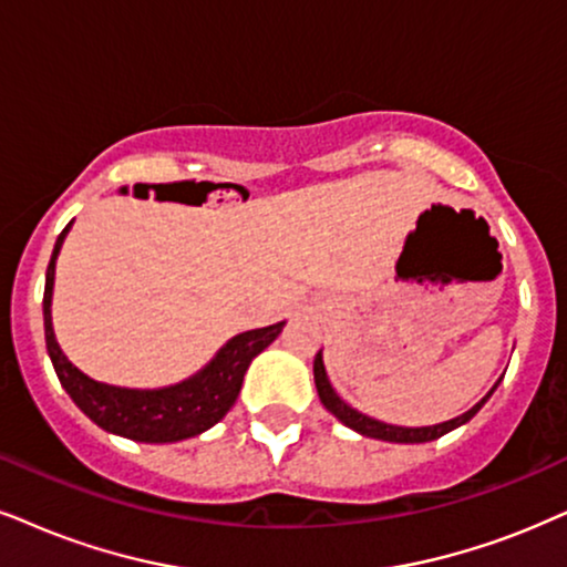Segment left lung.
Segmentation results:
<instances>
[{"label":"left lung","instance_id":"1","mask_svg":"<svg viewBox=\"0 0 567 567\" xmlns=\"http://www.w3.org/2000/svg\"><path fill=\"white\" fill-rule=\"evenodd\" d=\"M313 382H317V392L321 398V403L329 413H334L337 419L342 421V424L353 429V432L363 434V436H374V440H384V442H403V444H419V442H432V440H440L442 434L453 432V429L463 426L465 421H471L474 415L482 411V405L486 400L492 398V392L497 390V384L503 382L499 379L497 384L492 386L486 395L478 400V403L471 408V411H465L463 415H457V419H450V421H442V424H434V426H392V424H384V421H377V419H369L367 413H358L355 408H350L346 400H342L337 392L332 390V384H329L327 379V369H324V361H321V350L313 358Z\"/></svg>","mask_w":567,"mask_h":567}]
</instances>
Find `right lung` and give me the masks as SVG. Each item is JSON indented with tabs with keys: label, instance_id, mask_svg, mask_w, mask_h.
I'll use <instances>...</instances> for the list:
<instances>
[{
	"label": "right lung",
	"instance_id": "1",
	"mask_svg": "<svg viewBox=\"0 0 567 567\" xmlns=\"http://www.w3.org/2000/svg\"><path fill=\"white\" fill-rule=\"evenodd\" d=\"M70 227H73V221L64 227L54 243L44 288L47 350L68 395L93 424L135 442H181L212 429L235 405L250 361L277 340L285 321L235 334L198 374L181 384L162 386V390H127V386L93 382L91 377H85L81 369L68 361V355L56 346L52 327L54 264Z\"/></svg>",
	"mask_w": 567,
	"mask_h": 567
}]
</instances>
